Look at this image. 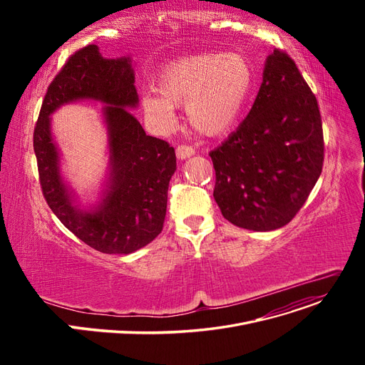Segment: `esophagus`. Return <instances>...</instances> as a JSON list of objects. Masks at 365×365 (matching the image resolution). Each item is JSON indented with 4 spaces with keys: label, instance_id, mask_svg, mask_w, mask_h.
<instances>
[{
    "label": "esophagus",
    "instance_id": "obj_1",
    "mask_svg": "<svg viewBox=\"0 0 365 365\" xmlns=\"http://www.w3.org/2000/svg\"><path fill=\"white\" fill-rule=\"evenodd\" d=\"M194 153H195V149L189 145H179L176 148V155L179 160H186L189 157H192Z\"/></svg>",
    "mask_w": 365,
    "mask_h": 365
}]
</instances>
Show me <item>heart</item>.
<instances>
[{
	"label": "heart",
	"mask_w": 365,
	"mask_h": 365,
	"mask_svg": "<svg viewBox=\"0 0 365 365\" xmlns=\"http://www.w3.org/2000/svg\"><path fill=\"white\" fill-rule=\"evenodd\" d=\"M255 69L238 53H201L167 65L157 80L158 93L145 94L142 106L158 127L175 123V106L185 103L197 131L222 136L231 131L250 99Z\"/></svg>",
	"instance_id": "heart-1"
}]
</instances>
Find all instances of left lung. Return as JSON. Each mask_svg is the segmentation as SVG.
Masks as SVG:
<instances>
[{
	"instance_id": "1",
	"label": "left lung",
	"mask_w": 365,
	"mask_h": 365,
	"mask_svg": "<svg viewBox=\"0 0 365 365\" xmlns=\"http://www.w3.org/2000/svg\"><path fill=\"white\" fill-rule=\"evenodd\" d=\"M210 157L226 220L266 232L296 216L322 171L324 138L315 94L289 54L267 56L247 118Z\"/></svg>"
}]
</instances>
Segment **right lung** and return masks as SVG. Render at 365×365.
<instances>
[{"instance_id":"right-lung-1","label":"right lung","mask_w":365,"mask_h":365,"mask_svg":"<svg viewBox=\"0 0 365 365\" xmlns=\"http://www.w3.org/2000/svg\"><path fill=\"white\" fill-rule=\"evenodd\" d=\"M87 98L106 105L110 173L101 201L84 210L61 178L49 115L66 103ZM138 105L130 57L105 59L91 44L72 54L56 75L34 130L40 183L51 212L76 238L106 255H130L161 234L168 183L176 171L175 148L148 136L128 110Z\"/></svg>"}]
</instances>
